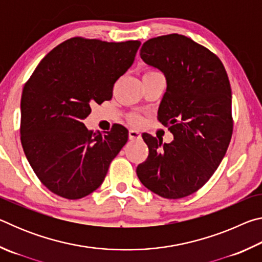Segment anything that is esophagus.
Returning <instances> with one entry per match:
<instances>
[{
    "label": "esophagus",
    "instance_id": "1",
    "mask_svg": "<svg viewBox=\"0 0 262 262\" xmlns=\"http://www.w3.org/2000/svg\"><path fill=\"white\" fill-rule=\"evenodd\" d=\"M128 137H129L130 141H136V140H140L141 139V133L134 130V129H130L129 133H128Z\"/></svg>",
    "mask_w": 262,
    "mask_h": 262
}]
</instances>
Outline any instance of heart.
<instances>
[{
	"instance_id": "1",
	"label": "heart",
	"mask_w": 262,
	"mask_h": 262,
	"mask_svg": "<svg viewBox=\"0 0 262 262\" xmlns=\"http://www.w3.org/2000/svg\"><path fill=\"white\" fill-rule=\"evenodd\" d=\"M148 73H151V72H148ZM129 121L130 123H133V125H140L142 122V119L141 117H137V115H133V117L129 118Z\"/></svg>"
}]
</instances>
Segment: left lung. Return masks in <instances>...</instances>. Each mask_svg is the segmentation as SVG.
I'll return each mask as SVG.
<instances>
[{
  "instance_id": "left-lung-1",
  "label": "left lung",
  "mask_w": 262,
  "mask_h": 262,
  "mask_svg": "<svg viewBox=\"0 0 262 262\" xmlns=\"http://www.w3.org/2000/svg\"><path fill=\"white\" fill-rule=\"evenodd\" d=\"M141 59L166 79L157 118L173 135L163 143L142 134L149 156L136 168L145 187L165 199L201 188L222 162L232 136L231 88L223 63L206 47L181 34L149 39Z\"/></svg>"
}]
</instances>
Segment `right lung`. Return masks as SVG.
Segmentation results:
<instances>
[{
  "mask_svg": "<svg viewBox=\"0 0 262 262\" xmlns=\"http://www.w3.org/2000/svg\"><path fill=\"white\" fill-rule=\"evenodd\" d=\"M141 42L72 38L48 53L25 84L20 141L46 187L77 200L103 184L112 159L127 143L128 129L114 125L100 134L83 120L92 104L112 98L113 85L134 62Z\"/></svg>",
  "mask_w": 262,
  "mask_h": 262,
  "instance_id": "obj_1",
  "label": "right lung"
}]
</instances>
